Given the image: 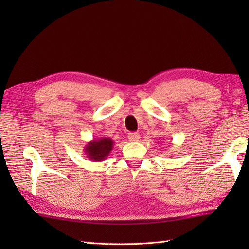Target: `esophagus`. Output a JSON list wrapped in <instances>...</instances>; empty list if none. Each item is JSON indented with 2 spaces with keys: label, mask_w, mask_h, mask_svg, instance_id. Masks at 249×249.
Returning <instances> with one entry per match:
<instances>
[{
  "label": "esophagus",
  "mask_w": 249,
  "mask_h": 249,
  "mask_svg": "<svg viewBox=\"0 0 249 249\" xmlns=\"http://www.w3.org/2000/svg\"><path fill=\"white\" fill-rule=\"evenodd\" d=\"M127 137H128V140L131 142H137L140 139V135L138 133H129Z\"/></svg>",
  "instance_id": "obj_1"
}]
</instances>
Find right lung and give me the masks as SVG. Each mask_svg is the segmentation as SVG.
I'll return each mask as SVG.
<instances>
[{
    "instance_id": "1",
    "label": "right lung",
    "mask_w": 249,
    "mask_h": 249,
    "mask_svg": "<svg viewBox=\"0 0 249 249\" xmlns=\"http://www.w3.org/2000/svg\"><path fill=\"white\" fill-rule=\"evenodd\" d=\"M114 141L107 137H103L99 139H93L88 142L84 146V154L89 160L103 161L108 157L110 152L112 151Z\"/></svg>"
}]
</instances>
